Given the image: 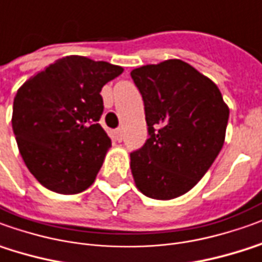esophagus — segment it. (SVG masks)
I'll return each mask as SVG.
<instances>
[{"label": "esophagus", "instance_id": "34e87169", "mask_svg": "<svg viewBox=\"0 0 262 262\" xmlns=\"http://www.w3.org/2000/svg\"><path fill=\"white\" fill-rule=\"evenodd\" d=\"M114 135H115V138H117V141H122V137H124V134H122V129H115L114 131Z\"/></svg>", "mask_w": 262, "mask_h": 262}]
</instances>
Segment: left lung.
<instances>
[{"label":"left lung","mask_w":262,"mask_h":262,"mask_svg":"<svg viewBox=\"0 0 262 262\" xmlns=\"http://www.w3.org/2000/svg\"><path fill=\"white\" fill-rule=\"evenodd\" d=\"M145 107L149 138L131 152L137 188L172 200L194 188L224 145L230 108L215 82L181 59L131 71Z\"/></svg>","instance_id":"1"}]
</instances>
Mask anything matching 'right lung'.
Here are the masks:
<instances>
[{
    "label": "right lung",
    "instance_id": "right-lung-1",
    "mask_svg": "<svg viewBox=\"0 0 262 262\" xmlns=\"http://www.w3.org/2000/svg\"><path fill=\"white\" fill-rule=\"evenodd\" d=\"M124 68L68 55L18 88L12 129L27 168L45 188L78 194L91 187L111 140L98 124L102 86Z\"/></svg>",
    "mask_w": 262,
    "mask_h": 262
}]
</instances>
